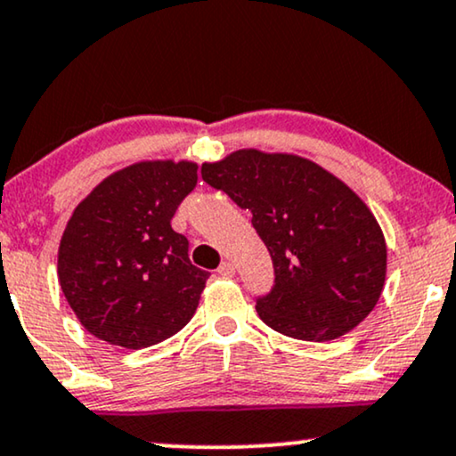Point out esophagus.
I'll return each instance as SVG.
<instances>
[{
	"mask_svg": "<svg viewBox=\"0 0 456 456\" xmlns=\"http://www.w3.org/2000/svg\"><path fill=\"white\" fill-rule=\"evenodd\" d=\"M217 274H222V277H232L234 274V264L232 262H222L217 268Z\"/></svg>",
	"mask_w": 456,
	"mask_h": 456,
	"instance_id": "obj_1",
	"label": "esophagus"
}]
</instances>
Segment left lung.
Listing matches in <instances>:
<instances>
[{"label":"left lung","instance_id":"left-lung-1","mask_svg":"<svg viewBox=\"0 0 456 456\" xmlns=\"http://www.w3.org/2000/svg\"><path fill=\"white\" fill-rule=\"evenodd\" d=\"M200 175L251 211L273 257V288L256 297L268 328L325 342L368 317L385 285L387 245L372 211L348 185L300 156L257 150L205 162Z\"/></svg>","mask_w":456,"mask_h":456}]
</instances>
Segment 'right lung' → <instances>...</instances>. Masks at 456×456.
Here are the masks:
<instances>
[{
	"label": "right lung",
	"instance_id": "right-lung-1",
	"mask_svg": "<svg viewBox=\"0 0 456 456\" xmlns=\"http://www.w3.org/2000/svg\"><path fill=\"white\" fill-rule=\"evenodd\" d=\"M194 162H137L103 179L76 207L59 247L61 289L97 338L145 348L192 319L209 273L171 228L196 188Z\"/></svg>",
	"mask_w": 456,
	"mask_h": 456
}]
</instances>
